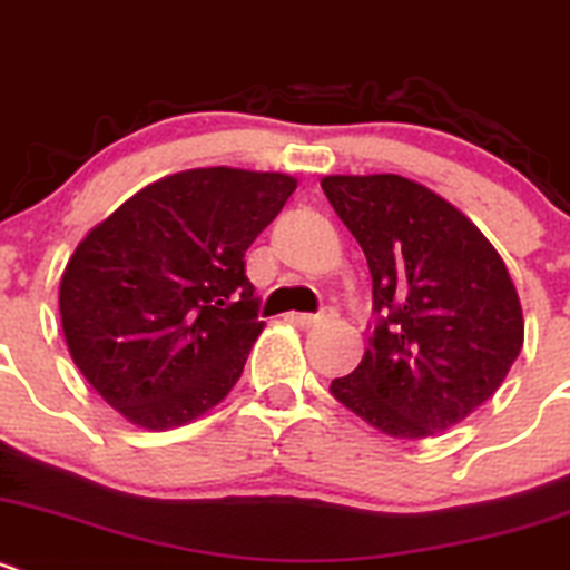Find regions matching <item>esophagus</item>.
<instances>
[{
  "mask_svg": "<svg viewBox=\"0 0 570 570\" xmlns=\"http://www.w3.org/2000/svg\"><path fill=\"white\" fill-rule=\"evenodd\" d=\"M332 309H324V313H293L291 315V321H296L298 326H318V324H324V321H330L332 318Z\"/></svg>",
  "mask_w": 570,
  "mask_h": 570,
  "instance_id": "34e87169",
  "label": "esophagus"
}]
</instances>
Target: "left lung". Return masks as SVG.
Wrapping results in <instances>:
<instances>
[{
  "mask_svg": "<svg viewBox=\"0 0 570 570\" xmlns=\"http://www.w3.org/2000/svg\"><path fill=\"white\" fill-rule=\"evenodd\" d=\"M374 279L363 360L330 393L374 430L432 438L488 402L523 346L504 261L471 218L399 174L321 179Z\"/></svg>",
  "mask_w": 570,
  "mask_h": 570,
  "instance_id": "1",
  "label": "left lung"
}]
</instances>
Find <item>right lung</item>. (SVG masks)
I'll list each match as a JSON object with an SVG mask.
<instances>
[{
	"label": "right lung",
	"instance_id": "1",
	"mask_svg": "<svg viewBox=\"0 0 570 570\" xmlns=\"http://www.w3.org/2000/svg\"><path fill=\"white\" fill-rule=\"evenodd\" d=\"M296 179L190 168L124 202L82 238L60 279L71 360L110 407L174 430L216 407L263 332L246 249Z\"/></svg>",
	"mask_w": 570,
	"mask_h": 570
}]
</instances>
